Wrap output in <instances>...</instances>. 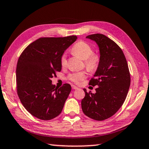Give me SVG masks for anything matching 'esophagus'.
<instances>
[{
  "instance_id": "esophagus-1",
  "label": "esophagus",
  "mask_w": 149,
  "mask_h": 149,
  "mask_svg": "<svg viewBox=\"0 0 149 149\" xmlns=\"http://www.w3.org/2000/svg\"><path fill=\"white\" fill-rule=\"evenodd\" d=\"M72 89H78V87H77V86H75L74 85H72Z\"/></svg>"
}]
</instances>
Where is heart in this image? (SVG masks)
Masks as SVG:
<instances>
[{
	"label": "heart",
	"instance_id": "obj_1",
	"mask_svg": "<svg viewBox=\"0 0 149 149\" xmlns=\"http://www.w3.org/2000/svg\"><path fill=\"white\" fill-rule=\"evenodd\" d=\"M71 52L80 58L85 60V64L88 69L93 70L97 67L100 57L95 54H93V48L89 44L83 41H80L75 44L71 49ZM60 62L62 66L66 64V56L63 54L60 58ZM87 77L85 72H78L69 75L68 78L71 81L75 83H79Z\"/></svg>",
	"mask_w": 149,
	"mask_h": 149
}]
</instances>
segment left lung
Masks as SVG:
<instances>
[{
    "mask_svg": "<svg viewBox=\"0 0 149 149\" xmlns=\"http://www.w3.org/2000/svg\"><path fill=\"white\" fill-rule=\"evenodd\" d=\"M96 42L100 49V62L89 85L98 86L95 93H87L81 101L83 113L92 119L102 121L118 111L126 100L130 85L128 63L122 49L103 34L86 37Z\"/></svg>",
    "mask_w": 149,
    "mask_h": 149,
    "instance_id": "1",
    "label": "left lung"
}]
</instances>
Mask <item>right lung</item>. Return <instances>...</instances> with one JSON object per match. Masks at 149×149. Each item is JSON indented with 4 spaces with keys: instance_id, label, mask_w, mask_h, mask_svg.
<instances>
[{
    "instance_id": "add662e5",
    "label": "right lung",
    "mask_w": 149,
    "mask_h": 149,
    "mask_svg": "<svg viewBox=\"0 0 149 149\" xmlns=\"http://www.w3.org/2000/svg\"><path fill=\"white\" fill-rule=\"evenodd\" d=\"M77 39L76 36L39 38L19 56L17 94L25 108L36 118L49 120L61 113L71 86L66 83L58 88L52 84L51 79L61 70V56Z\"/></svg>"
}]
</instances>
